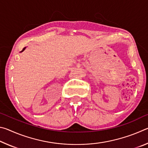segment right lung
<instances>
[{"label": "right lung", "mask_w": 148, "mask_h": 148, "mask_svg": "<svg viewBox=\"0 0 148 148\" xmlns=\"http://www.w3.org/2000/svg\"><path fill=\"white\" fill-rule=\"evenodd\" d=\"M25 48H26V47H24V48H23V50H22V51H20V52H22V51H24V50H25Z\"/></svg>", "instance_id": "right-lung-1"}]
</instances>
